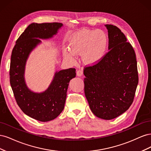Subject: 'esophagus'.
<instances>
[{
	"mask_svg": "<svg viewBox=\"0 0 151 151\" xmlns=\"http://www.w3.org/2000/svg\"><path fill=\"white\" fill-rule=\"evenodd\" d=\"M83 75V69H79L77 70V76H82Z\"/></svg>",
	"mask_w": 151,
	"mask_h": 151,
	"instance_id": "1",
	"label": "esophagus"
}]
</instances>
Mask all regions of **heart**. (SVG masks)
<instances>
[{"instance_id": "b5f03b06", "label": "heart", "mask_w": 151, "mask_h": 151, "mask_svg": "<svg viewBox=\"0 0 151 151\" xmlns=\"http://www.w3.org/2000/svg\"><path fill=\"white\" fill-rule=\"evenodd\" d=\"M70 52L65 50L64 56L74 62V54H81L87 64H95L106 55L108 49V37L101 30L83 29L72 36L69 45Z\"/></svg>"}]
</instances>
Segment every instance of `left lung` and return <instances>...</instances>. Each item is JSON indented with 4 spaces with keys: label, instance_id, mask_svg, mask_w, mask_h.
Returning <instances> with one entry per match:
<instances>
[{
    "label": "left lung",
    "instance_id": "obj_1",
    "mask_svg": "<svg viewBox=\"0 0 151 151\" xmlns=\"http://www.w3.org/2000/svg\"><path fill=\"white\" fill-rule=\"evenodd\" d=\"M105 26L109 50L101 61L85 67L84 93L94 115L111 120L133 103L139 76L135 51L125 35L116 26Z\"/></svg>",
    "mask_w": 151,
    "mask_h": 151
}]
</instances>
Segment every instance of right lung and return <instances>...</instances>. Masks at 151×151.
<instances>
[{"instance_id":"add662e5","label":"right lung","mask_w":151,"mask_h":151,"mask_svg":"<svg viewBox=\"0 0 151 151\" xmlns=\"http://www.w3.org/2000/svg\"><path fill=\"white\" fill-rule=\"evenodd\" d=\"M62 26L59 22L31 23L16 40L12 51L9 79L16 103L26 115L41 122L53 120L62 111L68 83L76 76V68L56 72L46 91L35 93L25 84L24 66L29 53L41 42L39 38H52Z\"/></svg>"}]
</instances>
